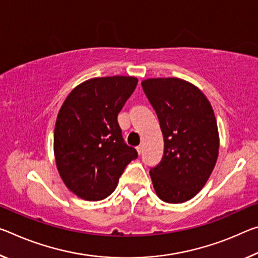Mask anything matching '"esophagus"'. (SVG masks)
I'll return each instance as SVG.
<instances>
[{
  "label": "esophagus",
  "instance_id": "obj_1",
  "mask_svg": "<svg viewBox=\"0 0 258 258\" xmlns=\"http://www.w3.org/2000/svg\"><path fill=\"white\" fill-rule=\"evenodd\" d=\"M137 151H138V154L140 155L142 153V146H138L137 147Z\"/></svg>",
  "mask_w": 258,
  "mask_h": 258
}]
</instances>
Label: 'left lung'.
Wrapping results in <instances>:
<instances>
[{
	"instance_id": "1",
	"label": "left lung",
	"mask_w": 258,
	"mask_h": 258,
	"mask_svg": "<svg viewBox=\"0 0 258 258\" xmlns=\"http://www.w3.org/2000/svg\"><path fill=\"white\" fill-rule=\"evenodd\" d=\"M141 85L164 139L161 162L150 167L155 191L164 202H186L206 185L217 161L214 110L198 87L182 79L153 78Z\"/></svg>"
}]
</instances>
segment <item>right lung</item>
Masks as SVG:
<instances>
[{"mask_svg":"<svg viewBox=\"0 0 258 258\" xmlns=\"http://www.w3.org/2000/svg\"><path fill=\"white\" fill-rule=\"evenodd\" d=\"M137 85L134 77L93 78L78 85L59 109L54 133L57 170L81 199L108 198L125 167L138 158L117 121Z\"/></svg>","mask_w":258,"mask_h":258,"instance_id":"right-lung-1","label":"right lung"}]
</instances>
